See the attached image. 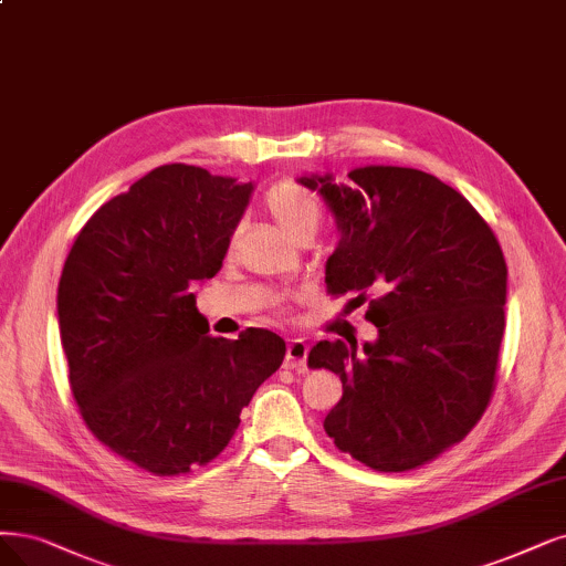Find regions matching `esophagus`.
Masks as SVG:
<instances>
[{
    "mask_svg": "<svg viewBox=\"0 0 566 566\" xmlns=\"http://www.w3.org/2000/svg\"><path fill=\"white\" fill-rule=\"evenodd\" d=\"M308 344L304 338H292L285 350V369H302L306 365Z\"/></svg>",
    "mask_w": 566,
    "mask_h": 566,
    "instance_id": "obj_1",
    "label": "esophagus"
}]
</instances>
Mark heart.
<instances>
[{"label": "heart", "mask_w": 566, "mask_h": 566, "mask_svg": "<svg viewBox=\"0 0 566 566\" xmlns=\"http://www.w3.org/2000/svg\"><path fill=\"white\" fill-rule=\"evenodd\" d=\"M264 207L287 239L300 232H315V228H318V199L300 184H292V180H283V184L271 188L264 197Z\"/></svg>", "instance_id": "obj_1"}]
</instances>
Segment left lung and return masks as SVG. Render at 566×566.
<instances>
[{
    "label": "left lung",
    "instance_id": "left-lung-1",
    "mask_svg": "<svg viewBox=\"0 0 566 566\" xmlns=\"http://www.w3.org/2000/svg\"><path fill=\"white\" fill-rule=\"evenodd\" d=\"M300 176L329 207L338 243L325 264L332 295H355L376 342L315 344L344 397L323 427L334 446L376 471H409L462 441L494 388L504 336L506 262L488 222L443 180L367 165Z\"/></svg>",
    "mask_w": 566,
    "mask_h": 566
}]
</instances>
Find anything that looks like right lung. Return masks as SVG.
I'll use <instances>...</instances> for the list:
<instances>
[{"label":"right lung","instance_id":"1","mask_svg":"<svg viewBox=\"0 0 566 566\" xmlns=\"http://www.w3.org/2000/svg\"><path fill=\"white\" fill-rule=\"evenodd\" d=\"M253 184L165 165L78 232L57 285L78 411L113 453L155 476L211 462L285 357L269 329L209 336L192 283L213 279Z\"/></svg>","mask_w":566,"mask_h":566}]
</instances>
